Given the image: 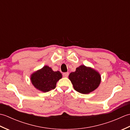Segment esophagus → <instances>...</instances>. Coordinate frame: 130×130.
I'll return each mask as SVG.
<instances>
[{
	"instance_id": "34e87169",
	"label": "esophagus",
	"mask_w": 130,
	"mask_h": 130,
	"mask_svg": "<svg viewBox=\"0 0 130 130\" xmlns=\"http://www.w3.org/2000/svg\"><path fill=\"white\" fill-rule=\"evenodd\" d=\"M62 75H63V76H64V77H68V75H69V73H68V72L63 73L62 74Z\"/></svg>"
}]
</instances>
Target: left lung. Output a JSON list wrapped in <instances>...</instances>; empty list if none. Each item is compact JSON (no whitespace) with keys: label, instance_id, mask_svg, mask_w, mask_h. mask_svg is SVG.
Segmentation results:
<instances>
[{"label":"left lung","instance_id":"1","mask_svg":"<svg viewBox=\"0 0 130 130\" xmlns=\"http://www.w3.org/2000/svg\"><path fill=\"white\" fill-rule=\"evenodd\" d=\"M69 78L77 92L82 94H89L97 88L101 82V76L93 69L80 65L75 71L71 73Z\"/></svg>","mask_w":130,"mask_h":130}]
</instances>
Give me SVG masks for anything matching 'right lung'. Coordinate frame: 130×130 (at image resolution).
<instances>
[{"label": "right lung", "mask_w": 130, "mask_h": 130, "mask_svg": "<svg viewBox=\"0 0 130 130\" xmlns=\"http://www.w3.org/2000/svg\"><path fill=\"white\" fill-rule=\"evenodd\" d=\"M61 78L62 74L59 71H54L46 65L32 74L31 81L37 89L47 92L56 88L57 82Z\"/></svg>", "instance_id": "obj_1"}]
</instances>
